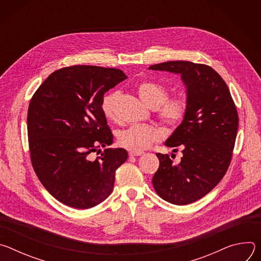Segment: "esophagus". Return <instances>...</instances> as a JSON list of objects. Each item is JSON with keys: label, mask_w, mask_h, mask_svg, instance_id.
<instances>
[{"label": "esophagus", "mask_w": 261, "mask_h": 261, "mask_svg": "<svg viewBox=\"0 0 261 261\" xmlns=\"http://www.w3.org/2000/svg\"><path fill=\"white\" fill-rule=\"evenodd\" d=\"M142 154H143V152H141V151H130V152H129V156H130V157L141 156Z\"/></svg>", "instance_id": "1"}]
</instances>
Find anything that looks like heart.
I'll use <instances>...</instances> for the list:
<instances>
[{"mask_svg":"<svg viewBox=\"0 0 261 261\" xmlns=\"http://www.w3.org/2000/svg\"><path fill=\"white\" fill-rule=\"evenodd\" d=\"M137 93L142 102L152 109L158 108L160 120L168 128L174 129L181 124L188 111V101L185 97L168 98L167 89L153 81H144L137 86ZM119 92L106 94L101 108L107 119L115 120ZM162 136L160 129L148 125H132L119 134V143L131 151H142L158 141Z\"/></svg>","mask_w":261,"mask_h":261,"instance_id":"obj_1","label":"heart"}]
</instances>
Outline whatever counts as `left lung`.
Wrapping results in <instances>:
<instances>
[{
	"label": "left lung",
	"instance_id": "left-lung-1",
	"mask_svg": "<svg viewBox=\"0 0 261 261\" xmlns=\"http://www.w3.org/2000/svg\"><path fill=\"white\" fill-rule=\"evenodd\" d=\"M148 69L179 74L186 87L187 115L165 141L166 146L182 147V157L174 164L157 153L160 165L152 182L162 199L189 204L212 191L228 169L239 126L237 107L227 85L210 66L170 61Z\"/></svg>",
	"mask_w": 261,
	"mask_h": 261
}]
</instances>
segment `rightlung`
I'll return each instance as SVG.
<instances>
[{
  "instance_id": "1",
  "label": "right lung",
  "mask_w": 261,
  "mask_h": 261,
  "mask_svg": "<svg viewBox=\"0 0 261 261\" xmlns=\"http://www.w3.org/2000/svg\"><path fill=\"white\" fill-rule=\"evenodd\" d=\"M116 68L77 65L55 71L31 99L28 136L33 168L44 188L62 203L90 208L113 192L116 170L127 160L114 141L101 103L125 81Z\"/></svg>"
}]
</instances>
